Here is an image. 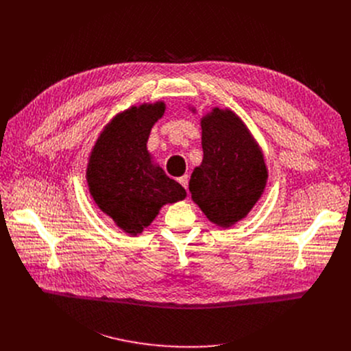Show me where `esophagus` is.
I'll list each match as a JSON object with an SVG mask.
<instances>
[{"label":"esophagus","instance_id":"esophagus-1","mask_svg":"<svg viewBox=\"0 0 351 351\" xmlns=\"http://www.w3.org/2000/svg\"><path fill=\"white\" fill-rule=\"evenodd\" d=\"M179 183L187 190L189 189V176L187 175H184V176H182L180 179H179Z\"/></svg>","mask_w":351,"mask_h":351}]
</instances>
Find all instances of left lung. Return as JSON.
I'll list each match as a JSON object with an SVG mask.
<instances>
[{
  "label": "left lung",
  "instance_id": "8db88e82",
  "mask_svg": "<svg viewBox=\"0 0 351 351\" xmlns=\"http://www.w3.org/2000/svg\"><path fill=\"white\" fill-rule=\"evenodd\" d=\"M202 145L203 162L189 183L191 199L210 222L228 229L248 215L265 190L264 153L240 117L219 107L202 118Z\"/></svg>",
  "mask_w": 351,
  "mask_h": 351
}]
</instances>
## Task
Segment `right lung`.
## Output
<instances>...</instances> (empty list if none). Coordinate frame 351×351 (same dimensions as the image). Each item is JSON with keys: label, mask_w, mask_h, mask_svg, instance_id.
<instances>
[{"label": "right lung", "mask_w": 351, "mask_h": 351, "mask_svg": "<svg viewBox=\"0 0 351 351\" xmlns=\"http://www.w3.org/2000/svg\"><path fill=\"white\" fill-rule=\"evenodd\" d=\"M165 108L164 101H156L117 114L88 156L86 180L94 203L130 236L141 234L165 204L186 197L147 149L149 132Z\"/></svg>", "instance_id": "add662e5"}]
</instances>
